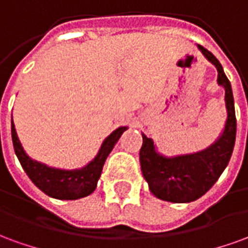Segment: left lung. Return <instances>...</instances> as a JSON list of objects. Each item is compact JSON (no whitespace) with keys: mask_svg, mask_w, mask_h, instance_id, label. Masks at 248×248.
Here are the masks:
<instances>
[{"mask_svg":"<svg viewBox=\"0 0 248 248\" xmlns=\"http://www.w3.org/2000/svg\"><path fill=\"white\" fill-rule=\"evenodd\" d=\"M208 61L218 70V83L224 87V101L227 108V121L223 134L206 150L190 155L166 158L158 154L154 142L142 134L143 143L140 151L142 174L149 183L150 191L162 201L174 203H188L204 195L218 181L229 165L236 135L234 97L229 78L219 61L203 46H198Z\"/></svg>","mask_w":248,"mask_h":248,"instance_id":"1","label":"left lung"}]
</instances>
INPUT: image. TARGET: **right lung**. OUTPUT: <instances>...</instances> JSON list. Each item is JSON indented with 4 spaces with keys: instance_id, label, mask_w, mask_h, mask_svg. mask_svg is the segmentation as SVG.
<instances>
[{
    "instance_id": "right-lung-1",
    "label": "right lung",
    "mask_w": 248,
    "mask_h": 248,
    "mask_svg": "<svg viewBox=\"0 0 248 248\" xmlns=\"http://www.w3.org/2000/svg\"><path fill=\"white\" fill-rule=\"evenodd\" d=\"M126 129L127 127H118L108 135L101 146L97 156L87 166L79 170H70V171L51 169L40 162L33 161L31 158L26 155L16 133L13 121H12V140H13L16 155L18 158L25 172L28 174V177L31 179V182L49 197L73 201V199L87 197L95 190L105 161Z\"/></svg>"
}]
</instances>
